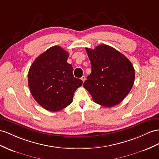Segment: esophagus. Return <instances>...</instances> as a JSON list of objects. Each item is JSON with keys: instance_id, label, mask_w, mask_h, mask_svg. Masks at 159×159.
Returning <instances> with one entry per match:
<instances>
[{"instance_id": "1", "label": "esophagus", "mask_w": 159, "mask_h": 159, "mask_svg": "<svg viewBox=\"0 0 159 159\" xmlns=\"http://www.w3.org/2000/svg\"><path fill=\"white\" fill-rule=\"evenodd\" d=\"M81 80H82L83 81V82H84V81H85V80H86V76H83L82 77H81Z\"/></svg>"}]
</instances>
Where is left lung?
<instances>
[{"mask_svg":"<svg viewBox=\"0 0 159 159\" xmlns=\"http://www.w3.org/2000/svg\"><path fill=\"white\" fill-rule=\"evenodd\" d=\"M91 73L83 83L94 102L104 107L121 103L131 90L135 72L131 62L115 48L101 44L86 48Z\"/></svg>","mask_w":159,"mask_h":159,"instance_id":"1","label":"left lung"}]
</instances>
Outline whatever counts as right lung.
<instances>
[{
  "label": "right lung",
  "mask_w": 159,
  "mask_h": 159,
  "mask_svg": "<svg viewBox=\"0 0 159 159\" xmlns=\"http://www.w3.org/2000/svg\"><path fill=\"white\" fill-rule=\"evenodd\" d=\"M69 54L55 46L36 58L28 72V85L32 96L44 109L58 111L70 105L76 89L83 81L73 76Z\"/></svg>",
  "instance_id": "add662e5"
}]
</instances>
